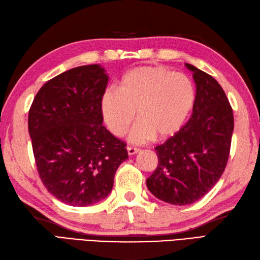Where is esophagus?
Returning a JSON list of instances; mask_svg holds the SVG:
<instances>
[{"instance_id": "1", "label": "esophagus", "mask_w": 260, "mask_h": 260, "mask_svg": "<svg viewBox=\"0 0 260 260\" xmlns=\"http://www.w3.org/2000/svg\"><path fill=\"white\" fill-rule=\"evenodd\" d=\"M126 149H127L128 155H135V154H137L138 152H140V149L136 148V147H127Z\"/></svg>"}]
</instances>
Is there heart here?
<instances>
[{
    "mask_svg": "<svg viewBox=\"0 0 260 260\" xmlns=\"http://www.w3.org/2000/svg\"><path fill=\"white\" fill-rule=\"evenodd\" d=\"M195 87L185 74L159 66L132 69L119 82L118 92L103 95L101 111L113 135L123 136L136 112L138 122L129 133L132 143L165 140L183 127L194 106Z\"/></svg>",
    "mask_w": 260,
    "mask_h": 260,
    "instance_id": "1",
    "label": "heart"
}]
</instances>
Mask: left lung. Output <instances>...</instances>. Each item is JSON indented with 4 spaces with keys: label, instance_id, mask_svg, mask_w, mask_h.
Segmentation results:
<instances>
[{
    "label": "left lung",
    "instance_id": "obj_1",
    "mask_svg": "<svg viewBox=\"0 0 260 260\" xmlns=\"http://www.w3.org/2000/svg\"><path fill=\"white\" fill-rule=\"evenodd\" d=\"M196 96L192 115L176 134L155 147L158 165L146 180L160 201L184 206L204 197L227 165L234 115L224 89L213 76L186 63Z\"/></svg>",
    "mask_w": 260,
    "mask_h": 260
}]
</instances>
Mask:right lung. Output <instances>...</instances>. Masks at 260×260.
Wrapping results in <instances>:
<instances>
[{
    "mask_svg": "<svg viewBox=\"0 0 260 260\" xmlns=\"http://www.w3.org/2000/svg\"><path fill=\"white\" fill-rule=\"evenodd\" d=\"M108 76L99 64L46 82L28 112V133L42 183L58 201L84 207L110 194L126 144L103 125Z\"/></svg>",
    "mask_w": 260,
    "mask_h": 260,
    "instance_id": "add662e5",
    "label": "right lung"
}]
</instances>
